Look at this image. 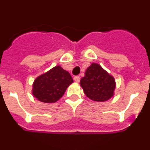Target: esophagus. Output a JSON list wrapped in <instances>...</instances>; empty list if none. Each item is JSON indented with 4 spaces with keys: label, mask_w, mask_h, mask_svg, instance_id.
Returning <instances> with one entry per match:
<instances>
[{
    "label": "esophagus",
    "mask_w": 150,
    "mask_h": 150,
    "mask_svg": "<svg viewBox=\"0 0 150 150\" xmlns=\"http://www.w3.org/2000/svg\"><path fill=\"white\" fill-rule=\"evenodd\" d=\"M74 81L76 82V83H79V80H80V78H79V76H74Z\"/></svg>",
    "instance_id": "esophagus-1"
}]
</instances>
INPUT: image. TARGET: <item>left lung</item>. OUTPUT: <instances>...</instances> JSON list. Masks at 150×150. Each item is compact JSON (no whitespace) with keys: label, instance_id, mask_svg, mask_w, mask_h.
Returning a JSON list of instances; mask_svg holds the SVG:
<instances>
[{"label":"left lung","instance_id":"left-lung-1","mask_svg":"<svg viewBox=\"0 0 150 150\" xmlns=\"http://www.w3.org/2000/svg\"><path fill=\"white\" fill-rule=\"evenodd\" d=\"M85 95L95 101H107L113 95L116 84L114 77L98 63H91L80 80Z\"/></svg>","mask_w":150,"mask_h":150}]
</instances>
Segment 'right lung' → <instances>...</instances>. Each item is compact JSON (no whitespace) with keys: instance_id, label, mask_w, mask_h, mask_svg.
Here are the masks:
<instances>
[{"instance_id":"right-lung-1","label":"right lung","mask_w":150,"mask_h":150,"mask_svg":"<svg viewBox=\"0 0 150 150\" xmlns=\"http://www.w3.org/2000/svg\"><path fill=\"white\" fill-rule=\"evenodd\" d=\"M73 83L70 73L58 65L34 79L31 92L40 101L52 104L63 96L67 87Z\"/></svg>"}]
</instances>
